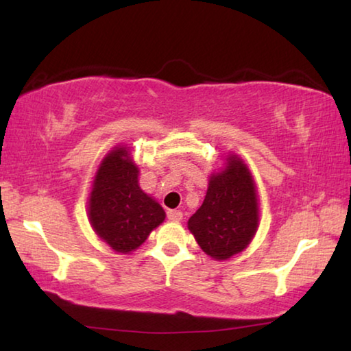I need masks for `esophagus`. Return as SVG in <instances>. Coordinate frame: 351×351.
I'll return each instance as SVG.
<instances>
[{"mask_svg":"<svg viewBox=\"0 0 351 351\" xmlns=\"http://www.w3.org/2000/svg\"><path fill=\"white\" fill-rule=\"evenodd\" d=\"M167 218L170 219V221H181L182 219V212L181 210H169L167 212Z\"/></svg>","mask_w":351,"mask_h":351,"instance_id":"obj_1","label":"esophagus"}]
</instances>
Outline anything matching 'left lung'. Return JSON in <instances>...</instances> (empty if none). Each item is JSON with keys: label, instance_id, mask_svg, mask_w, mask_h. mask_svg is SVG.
<instances>
[{"label": "left lung", "instance_id": "left-lung-1", "mask_svg": "<svg viewBox=\"0 0 351 351\" xmlns=\"http://www.w3.org/2000/svg\"><path fill=\"white\" fill-rule=\"evenodd\" d=\"M260 223L258 193L251 170L235 153H228L212 171L203 204L187 228L213 260H229L251 245Z\"/></svg>", "mask_w": 351, "mask_h": 351}]
</instances>
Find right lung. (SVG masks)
<instances>
[{
	"label": "right lung",
	"instance_id": "right-lung-1",
	"mask_svg": "<svg viewBox=\"0 0 351 351\" xmlns=\"http://www.w3.org/2000/svg\"><path fill=\"white\" fill-rule=\"evenodd\" d=\"M88 218L99 239L117 254L136 251L165 219L161 204L139 187V167L130 147H112L100 161Z\"/></svg>",
	"mask_w": 351,
	"mask_h": 351
}]
</instances>
